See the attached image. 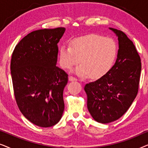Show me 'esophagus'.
<instances>
[{"mask_svg":"<svg viewBox=\"0 0 148 148\" xmlns=\"http://www.w3.org/2000/svg\"><path fill=\"white\" fill-rule=\"evenodd\" d=\"M77 79L76 77H73V76L69 77V81H71V82H73V81H77Z\"/></svg>","mask_w":148,"mask_h":148,"instance_id":"esophagus-1","label":"esophagus"}]
</instances>
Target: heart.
<instances>
[{
  "instance_id": "obj_1",
  "label": "heart",
  "mask_w": 148,
  "mask_h": 148,
  "mask_svg": "<svg viewBox=\"0 0 148 148\" xmlns=\"http://www.w3.org/2000/svg\"><path fill=\"white\" fill-rule=\"evenodd\" d=\"M118 46L112 38L97 34L76 38L71 46L64 45L60 49V63L62 68L71 69L80 62L76 73L81 77L90 75L100 78L106 75L116 60Z\"/></svg>"
}]
</instances>
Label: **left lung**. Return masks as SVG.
Here are the masks:
<instances>
[{"instance_id": "8db88e82", "label": "left lung", "mask_w": 148, "mask_h": 148, "mask_svg": "<svg viewBox=\"0 0 148 148\" xmlns=\"http://www.w3.org/2000/svg\"><path fill=\"white\" fill-rule=\"evenodd\" d=\"M119 40L116 62L106 75L86 84L88 108L94 120L108 123L127 112L139 90L141 58L133 42L124 32L114 28Z\"/></svg>"}]
</instances>
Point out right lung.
<instances>
[{"instance_id": "1", "label": "right lung", "mask_w": 148, "mask_h": 148, "mask_svg": "<svg viewBox=\"0 0 148 148\" xmlns=\"http://www.w3.org/2000/svg\"><path fill=\"white\" fill-rule=\"evenodd\" d=\"M64 31L60 27L32 32L20 40L12 54L16 103L23 116L39 127L56 125L64 109L63 90L68 75L56 66L58 43Z\"/></svg>"}]
</instances>
